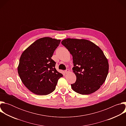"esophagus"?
<instances>
[{
  "label": "esophagus",
  "instance_id": "34e87169",
  "mask_svg": "<svg viewBox=\"0 0 126 126\" xmlns=\"http://www.w3.org/2000/svg\"><path fill=\"white\" fill-rule=\"evenodd\" d=\"M69 72H70V70H69V69H66V70L65 71V72L66 74H67V73H69Z\"/></svg>",
  "mask_w": 126,
  "mask_h": 126
}]
</instances>
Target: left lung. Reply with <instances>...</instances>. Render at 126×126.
Listing matches in <instances>:
<instances>
[{"instance_id": "1", "label": "left lung", "mask_w": 126, "mask_h": 126, "mask_svg": "<svg viewBox=\"0 0 126 126\" xmlns=\"http://www.w3.org/2000/svg\"><path fill=\"white\" fill-rule=\"evenodd\" d=\"M73 57L75 83L73 90L82 95L92 94L100 88L108 74L109 63L102 50L86 39L67 38L61 42Z\"/></svg>"}]
</instances>
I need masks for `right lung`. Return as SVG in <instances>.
Here are the masks:
<instances>
[{"label": "right lung", "mask_w": 126, "mask_h": 126, "mask_svg": "<svg viewBox=\"0 0 126 126\" xmlns=\"http://www.w3.org/2000/svg\"><path fill=\"white\" fill-rule=\"evenodd\" d=\"M61 40L46 37L33 42L22 53L18 73L25 87L32 93L46 95L54 91L63 75L51 59Z\"/></svg>", "instance_id": "right-lung-1"}]
</instances>
